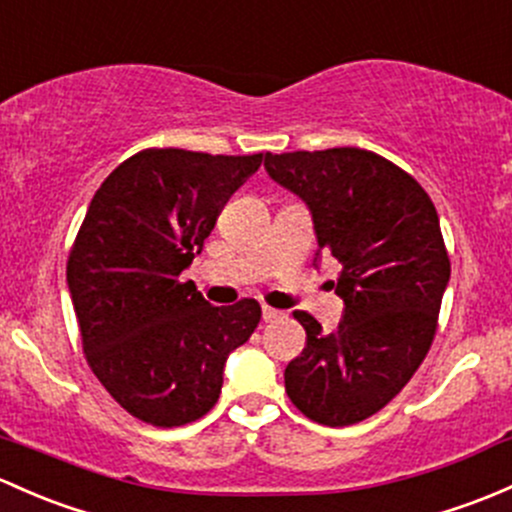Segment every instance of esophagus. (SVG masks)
Here are the masks:
<instances>
[{"instance_id":"obj_1","label":"esophagus","mask_w":512,"mask_h":512,"mask_svg":"<svg viewBox=\"0 0 512 512\" xmlns=\"http://www.w3.org/2000/svg\"><path fill=\"white\" fill-rule=\"evenodd\" d=\"M277 319H284V311L272 309V306H262V321L270 324V321H277Z\"/></svg>"}]
</instances>
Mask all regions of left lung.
<instances>
[{"label":"left lung","instance_id":"left-lung-1","mask_svg":"<svg viewBox=\"0 0 512 512\" xmlns=\"http://www.w3.org/2000/svg\"><path fill=\"white\" fill-rule=\"evenodd\" d=\"M265 169L306 203L319 252L341 262L336 331L294 311L306 348L284 370L287 395L326 427L363 422L410 383L437 333L451 274L437 208L407 171L358 147L267 152Z\"/></svg>","mask_w":512,"mask_h":512}]
</instances>
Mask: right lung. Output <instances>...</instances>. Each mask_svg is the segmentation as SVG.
I'll list each match as a JSON object with an SVG mask.
<instances>
[{
    "mask_svg": "<svg viewBox=\"0 0 512 512\" xmlns=\"http://www.w3.org/2000/svg\"><path fill=\"white\" fill-rule=\"evenodd\" d=\"M260 164L262 154L144 149L90 201L68 289L88 365L142 422L181 427L203 417L218 402L228 355L260 324L255 299L213 306L181 279Z\"/></svg>",
    "mask_w": 512,
    "mask_h": 512,
    "instance_id": "add662e5",
    "label": "right lung"
}]
</instances>
